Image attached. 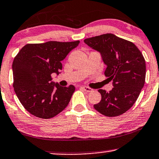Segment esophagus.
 <instances>
[{
	"instance_id": "1",
	"label": "esophagus",
	"mask_w": 159,
	"mask_h": 159,
	"mask_svg": "<svg viewBox=\"0 0 159 159\" xmlns=\"http://www.w3.org/2000/svg\"><path fill=\"white\" fill-rule=\"evenodd\" d=\"M82 88L84 90V91L88 92V93H89V92H92L93 90L92 89V88H89V87H87V86H83V87H82Z\"/></svg>"
}]
</instances>
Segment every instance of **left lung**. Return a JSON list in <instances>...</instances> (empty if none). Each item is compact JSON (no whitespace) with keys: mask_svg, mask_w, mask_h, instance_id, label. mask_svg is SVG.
<instances>
[{"mask_svg":"<svg viewBox=\"0 0 159 159\" xmlns=\"http://www.w3.org/2000/svg\"><path fill=\"white\" fill-rule=\"evenodd\" d=\"M84 42L99 52L107 65L104 75L112 80L110 92L99 89L102 100L93 107L101 114L115 117L133 106L145 82L146 65L143 54L134 43L112 34L86 39Z\"/></svg>","mask_w":159,"mask_h":159,"instance_id":"8db88e82","label":"left lung"}]
</instances>
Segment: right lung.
I'll return each mask as SVG.
<instances>
[{
	"instance_id": "1",
	"label": "right lung",
	"mask_w": 159,
	"mask_h": 159,
	"mask_svg": "<svg viewBox=\"0 0 159 159\" xmlns=\"http://www.w3.org/2000/svg\"><path fill=\"white\" fill-rule=\"evenodd\" d=\"M80 41L47 42L28 44L14 57L13 87L25 109L37 117L49 119L61 112L71 100L74 85L62 87L51 81L52 74L58 75L61 61Z\"/></svg>"
}]
</instances>
